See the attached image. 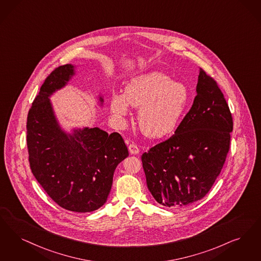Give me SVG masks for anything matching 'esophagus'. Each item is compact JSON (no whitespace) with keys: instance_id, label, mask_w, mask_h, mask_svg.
Masks as SVG:
<instances>
[{"instance_id":"34e87169","label":"esophagus","mask_w":261,"mask_h":261,"mask_svg":"<svg viewBox=\"0 0 261 261\" xmlns=\"http://www.w3.org/2000/svg\"><path fill=\"white\" fill-rule=\"evenodd\" d=\"M128 149H129V152L131 154H138L140 152V149H139V147H138L136 144H130L128 146Z\"/></svg>"}]
</instances>
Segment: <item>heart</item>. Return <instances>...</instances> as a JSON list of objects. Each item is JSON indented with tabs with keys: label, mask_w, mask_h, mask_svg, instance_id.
I'll return each mask as SVG.
<instances>
[{
	"label": "heart",
	"mask_w": 261,
	"mask_h": 261,
	"mask_svg": "<svg viewBox=\"0 0 261 261\" xmlns=\"http://www.w3.org/2000/svg\"><path fill=\"white\" fill-rule=\"evenodd\" d=\"M188 101L184 84L171 82L164 73L152 72L131 80L125 94L113 95L111 109L118 118H122L128 115L130 105L140 107L138 121L143 133L161 138L176 129Z\"/></svg>",
	"instance_id": "1"
}]
</instances>
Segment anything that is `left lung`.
<instances>
[{"label": "left lung", "instance_id": "obj_1", "mask_svg": "<svg viewBox=\"0 0 261 261\" xmlns=\"http://www.w3.org/2000/svg\"><path fill=\"white\" fill-rule=\"evenodd\" d=\"M197 95L175 134L143 153L146 185L165 207L203 198L223 167L233 119L217 82L200 68Z\"/></svg>", "mask_w": 261, "mask_h": 261}]
</instances>
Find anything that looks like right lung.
I'll return each instance as SVG.
<instances>
[{
	"label": "right lung",
	"instance_id": "1",
	"mask_svg": "<svg viewBox=\"0 0 261 261\" xmlns=\"http://www.w3.org/2000/svg\"><path fill=\"white\" fill-rule=\"evenodd\" d=\"M73 74L67 64L45 79L27 116V146L32 173L48 196L68 211L88 213L106 203L115 168L129 153L116 132L85 127L67 134L61 129L49 97Z\"/></svg>",
	"mask_w": 261,
	"mask_h": 261
}]
</instances>
